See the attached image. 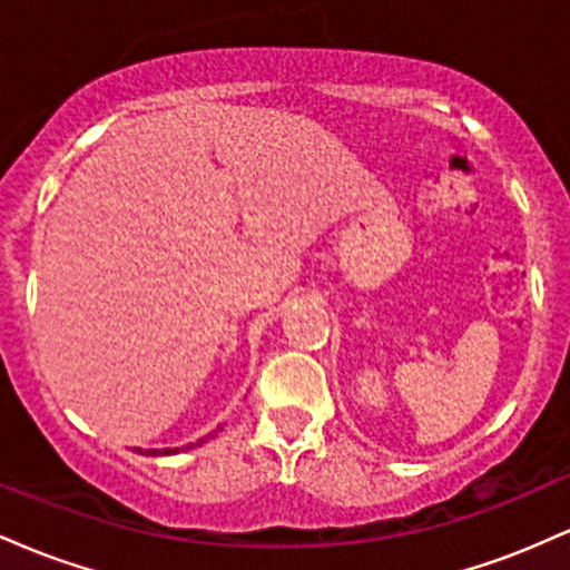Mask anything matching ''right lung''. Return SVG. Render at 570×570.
Listing matches in <instances>:
<instances>
[{
  "instance_id": "add662e5",
  "label": "right lung",
  "mask_w": 570,
  "mask_h": 570,
  "mask_svg": "<svg viewBox=\"0 0 570 570\" xmlns=\"http://www.w3.org/2000/svg\"><path fill=\"white\" fill-rule=\"evenodd\" d=\"M208 436H212V434H208ZM208 436H206V440H208ZM206 440H200V442H195V444H203V442H206ZM136 450H139L141 455H160L158 450H147V453H144L141 448H136ZM168 453H179V450H163V455H168Z\"/></svg>"
}]
</instances>
